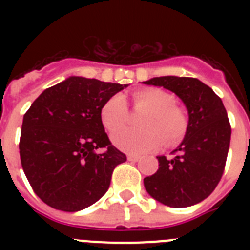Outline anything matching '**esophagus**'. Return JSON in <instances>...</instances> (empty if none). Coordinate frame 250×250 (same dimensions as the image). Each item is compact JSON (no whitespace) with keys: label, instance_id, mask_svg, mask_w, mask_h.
<instances>
[{"label":"esophagus","instance_id":"obj_1","mask_svg":"<svg viewBox=\"0 0 250 250\" xmlns=\"http://www.w3.org/2000/svg\"><path fill=\"white\" fill-rule=\"evenodd\" d=\"M127 160L131 161V163H136V161L140 160V158L136 155H127Z\"/></svg>","mask_w":250,"mask_h":250}]
</instances>
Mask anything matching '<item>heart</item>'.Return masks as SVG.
Wrapping results in <instances>:
<instances>
[{
	"label": "heart",
	"mask_w": 250,
	"mask_h": 250,
	"mask_svg": "<svg viewBox=\"0 0 250 250\" xmlns=\"http://www.w3.org/2000/svg\"><path fill=\"white\" fill-rule=\"evenodd\" d=\"M136 107L146 109L140 120L143 129H123L111 135L112 144L118 149L134 155L156 150L163 145H178L188 131V115L175 105L170 92L158 87H145L132 95ZM106 130L120 129L127 120V104L123 95L116 94L106 101L100 111Z\"/></svg>",
	"instance_id": "1"
}]
</instances>
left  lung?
Instances as JSON below:
<instances>
[{"label": "left lung", "mask_w": 250, "mask_h": 250, "mask_svg": "<svg viewBox=\"0 0 250 250\" xmlns=\"http://www.w3.org/2000/svg\"><path fill=\"white\" fill-rule=\"evenodd\" d=\"M145 85L170 90L184 103L189 125L184 139L167 160L156 156L159 169L144 178L149 195L171 208H187L210 195L224 171L230 144V124L222 99L194 77L161 76Z\"/></svg>", "instance_id": "left-lung-1"}]
</instances>
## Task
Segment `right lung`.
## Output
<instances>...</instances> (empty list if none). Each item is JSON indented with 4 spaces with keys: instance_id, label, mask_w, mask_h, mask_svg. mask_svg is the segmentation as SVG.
<instances>
[{
    "instance_id": "add662e5",
    "label": "right lung",
    "mask_w": 250,
    "mask_h": 250,
    "mask_svg": "<svg viewBox=\"0 0 250 250\" xmlns=\"http://www.w3.org/2000/svg\"><path fill=\"white\" fill-rule=\"evenodd\" d=\"M127 83L70 76L46 89L23 116L22 169L40 199L62 211H79L107 191L115 167L126 156L112 146L100 111ZM101 147L105 153H96Z\"/></svg>"
}]
</instances>
